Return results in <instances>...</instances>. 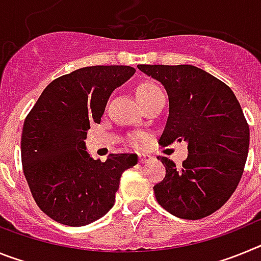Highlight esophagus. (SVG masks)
I'll return each mask as SVG.
<instances>
[{
	"label": "esophagus",
	"instance_id": "esophagus-1",
	"mask_svg": "<svg viewBox=\"0 0 261 261\" xmlns=\"http://www.w3.org/2000/svg\"><path fill=\"white\" fill-rule=\"evenodd\" d=\"M153 159V156L149 155V154H138V161L140 163H149Z\"/></svg>",
	"mask_w": 261,
	"mask_h": 261
}]
</instances>
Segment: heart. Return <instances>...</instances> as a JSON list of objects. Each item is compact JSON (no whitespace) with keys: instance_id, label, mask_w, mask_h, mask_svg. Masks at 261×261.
<instances>
[{"instance_id":"obj_1","label":"heart","mask_w":261,"mask_h":261,"mask_svg":"<svg viewBox=\"0 0 261 261\" xmlns=\"http://www.w3.org/2000/svg\"><path fill=\"white\" fill-rule=\"evenodd\" d=\"M162 91V89L158 86L156 84L151 82V81H144L141 84L136 87V95H137L138 102L144 103L145 100H147L149 98L155 95L156 93ZM129 144L133 145V146H141L142 142L145 140V136L142 133H133V135L129 136Z\"/></svg>"}]
</instances>
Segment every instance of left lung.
<instances>
[{
    "label": "left lung",
    "instance_id": "8db88e82",
    "mask_svg": "<svg viewBox=\"0 0 261 261\" xmlns=\"http://www.w3.org/2000/svg\"><path fill=\"white\" fill-rule=\"evenodd\" d=\"M166 87L170 102L159 144L187 141L180 168L158 156L166 176L154 186L158 204L184 220H200L222 206L238 187L250 128L238 99L222 81L193 65H137Z\"/></svg>",
    "mask_w": 261,
    "mask_h": 261
}]
</instances>
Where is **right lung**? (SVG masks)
Segmentation results:
<instances>
[{"label":"right lung","instance_id":"1","mask_svg":"<svg viewBox=\"0 0 261 261\" xmlns=\"http://www.w3.org/2000/svg\"><path fill=\"white\" fill-rule=\"evenodd\" d=\"M124 65L81 68L52 81L24 119L23 174L41 212L56 222L85 226L115 202L123 172L137 163L130 153L90 158L85 140L100 123L111 93L135 74Z\"/></svg>","mask_w":261,"mask_h":261}]
</instances>
